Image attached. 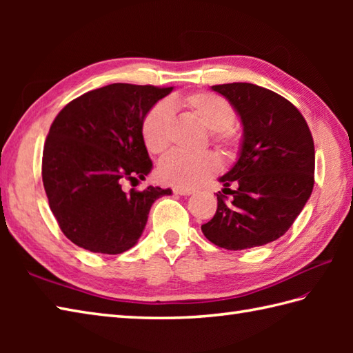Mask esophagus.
I'll return each mask as SVG.
<instances>
[{"instance_id":"esophagus-1","label":"esophagus","mask_w":353,"mask_h":353,"mask_svg":"<svg viewBox=\"0 0 353 353\" xmlns=\"http://www.w3.org/2000/svg\"><path fill=\"white\" fill-rule=\"evenodd\" d=\"M172 191H174L176 194H179V196H191V194L194 192L192 188H179V186H177V188L172 190Z\"/></svg>"}]
</instances>
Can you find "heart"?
<instances>
[{"label": "heart", "mask_w": 353, "mask_h": 353, "mask_svg": "<svg viewBox=\"0 0 353 353\" xmlns=\"http://www.w3.org/2000/svg\"><path fill=\"white\" fill-rule=\"evenodd\" d=\"M176 108H181L196 118L211 133V141L219 145L226 157H234L239 145V137L234 130L235 110L220 95L200 91L176 97ZM171 112L165 103H157L150 109L141 124V137L145 148L152 154H161L170 145ZM220 168L219 156L212 152L183 154L172 152L162 157L157 165V176L162 182L188 188L203 179L215 174Z\"/></svg>", "instance_id": "obj_1"}]
</instances>
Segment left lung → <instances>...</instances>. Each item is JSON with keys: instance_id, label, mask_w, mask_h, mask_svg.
<instances>
[{"instance_id": "obj_1", "label": "left lung", "mask_w": 353, "mask_h": 353, "mask_svg": "<svg viewBox=\"0 0 353 353\" xmlns=\"http://www.w3.org/2000/svg\"><path fill=\"white\" fill-rule=\"evenodd\" d=\"M211 89L235 109L243 141L234 167L219 179L223 194H216V212L201 232L228 250L276 241L311 197L316 153L310 127L294 104L270 89L252 83Z\"/></svg>"}]
</instances>
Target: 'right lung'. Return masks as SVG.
Wrapping results in <instances>:
<instances>
[{
  "label": "right lung",
  "mask_w": 353,
  "mask_h": 353,
  "mask_svg": "<svg viewBox=\"0 0 353 353\" xmlns=\"http://www.w3.org/2000/svg\"><path fill=\"white\" fill-rule=\"evenodd\" d=\"M114 83L89 91L59 112L42 156V182L51 212L71 241L94 253L118 254L138 243L150 208L171 190L123 183L145 181L153 168L142 142L147 112L171 91Z\"/></svg>",
  "instance_id": "right-lung-1"
}]
</instances>
